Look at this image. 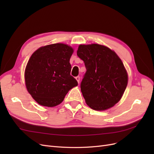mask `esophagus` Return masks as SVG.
I'll use <instances>...</instances> for the list:
<instances>
[{
  "label": "esophagus",
  "mask_w": 154,
  "mask_h": 154,
  "mask_svg": "<svg viewBox=\"0 0 154 154\" xmlns=\"http://www.w3.org/2000/svg\"><path fill=\"white\" fill-rule=\"evenodd\" d=\"M75 78H76V80H77L78 83H80V76H76Z\"/></svg>",
  "instance_id": "obj_1"
}]
</instances>
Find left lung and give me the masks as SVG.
Masks as SVG:
<instances>
[{"label":"left lung","instance_id":"obj_1","mask_svg":"<svg viewBox=\"0 0 154 154\" xmlns=\"http://www.w3.org/2000/svg\"><path fill=\"white\" fill-rule=\"evenodd\" d=\"M77 55L87 69L80 85L86 103L96 110L112 107L122 98L128 83L122 60L114 51L96 44L80 45Z\"/></svg>","mask_w":154,"mask_h":154}]
</instances>
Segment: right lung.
<instances>
[{
  "instance_id": "add662e5",
  "label": "right lung",
  "mask_w": 154,
  "mask_h": 154,
  "mask_svg": "<svg viewBox=\"0 0 154 154\" xmlns=\"http://www.w3.org/2000/svg\"><path fill=\"white\" fill-rule=\"evenodd\" d=\"M73 49L64 44L41 47L32 53L25 69L27 91L39 105L60 104L70 89L78 85L71 75Z\"/></svg>"
}]
</instances>
